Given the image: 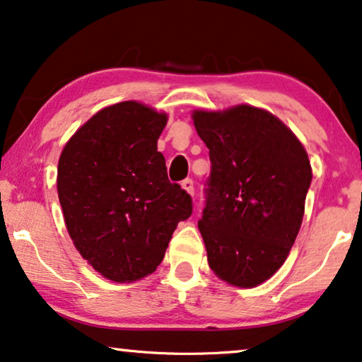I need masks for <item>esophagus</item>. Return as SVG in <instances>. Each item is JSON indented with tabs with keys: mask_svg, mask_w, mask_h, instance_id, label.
<instances>
[{
	"mask_svg": "<svg viewBox=\"0 0 362 362\" xmlns=\"http://www.w3.org/2000/svg\"><path fill=\"white\" fill-rule=\"evenodd\" d=\"M181 187L185 189L186 192L191 194V196H194V181L192 180H189V177H187V180H185V181L181 182Z\"/></svg>",
	"mask_w": 362,
	"mask_h": 362,
	"instance_id": "esophagus-1",
	"label": "esophagus"
}]
</instances>
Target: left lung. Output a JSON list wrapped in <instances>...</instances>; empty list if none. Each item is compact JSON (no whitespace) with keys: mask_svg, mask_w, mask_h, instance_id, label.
<instances>
[{"mask_svg":"<svg viewBox=\"0 0 362 362\" xmlns=\"http://www.w3.org/2000/svg\"><path fill=\"white\" fill-rule=\"evenodd\" d=\"M192 119L212 163L199 220L209 265L230 285L254 288L283 265L301 228L308 153L276 116L249 105L197 110Z\"/></svg>","mask_w":362,"mask_h":362,"instance_id":"obj_1","label":"left lung"}]
</instances>
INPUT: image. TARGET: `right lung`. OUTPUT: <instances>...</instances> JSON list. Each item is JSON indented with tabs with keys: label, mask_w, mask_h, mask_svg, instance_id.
Instances as JSON below:
<instances>
[{
	"label": "right lung",
	"mask_w": 362,
	"mask_h": 362,
	"mask_svg": "<svg viewBox=\"0 0 362 362\" xmlns=\"http://www.w3.org/2000/svg\"><path fill=\"white\" fill-rule=\"evenodd\" d=\"M168 116L139 102L100 110L58 163V197L79 254L108 280H141L163 260L192 199L170 182L157 141Z\"/></svg>",
	"instance_id": "add662e5"
}]
</instances>
